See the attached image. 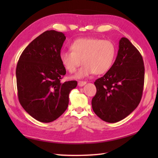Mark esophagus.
<instances>
[{
  "instance_id": "34e87169",
  "label": "esophagus",
  "mask_w": 158,
  "mask_h": 158,
  "mask_svg": "<svg viewBox=\"0 0 158 158\" xmlns=\"http://www.w3.org/2000/svg\"><path fill=\"white\" fill-rule=\"evenodd\" d=\"M85 84H86V81H79L78 82V85H79V86H83V85H84Z\"/></svg>"
}]
</instances>
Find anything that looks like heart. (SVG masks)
<instances>
[{"label": "heart", "mask_w": 158, "mask_h": 158, "mask_svg": "<svg viewBox=\"0 0 158 158\" xmlns=\"http://www.w3.org/2000/svg\"><path fill=\"white\" fill-rule=\"evenodd\" d=\"M70 50L63 52L60 60L67 71L75 73L81 63L84 64L76 74L77 78L105 74L113 65L116 47L111 40L96 37L80 38L73 42Z\"/></svg>", "instance_id": "heart-1"}]
</instances>
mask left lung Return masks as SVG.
Wrapping results in <instances>:
<instances>
[{
    "label": "left lung",
    "instance_id": "8db88e82",
    "mask_svg": "<svg viewBox=\"0 0 158 158\" xmlns=\"http://www.w3.org/2000/svg\"><path fill=\"white\" fill-rule=\"evenodd\" d=\"M144 71L140 52L129 40L122 37L113 65L94 82L97 92L91 104L95 114L114 123L132 113L142 97Z\"/></svg>",
    "mask_w": 158,
    "mask_h": 158
}]
</instances>
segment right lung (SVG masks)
Segmentation results:
<instances>
[{
	"label": "right lung",
	"instance_id": "1",
	"mask_svg": "<svg viewBox=\"0 0 158 158\" xmlns=\"http://www.w3.org/2000/svg\"><path fill=\"white\" fill-rule=\"evenodd\" d=\"M66 37L63 33L47 31L29 44L16 68L19 101L37 121L50 123L68 108L69 94L77 81L60 82L66 70L60 60Z\"/></svg>",
	"mask_w": 158,
	"mask_h": 158
}]
</instances>
